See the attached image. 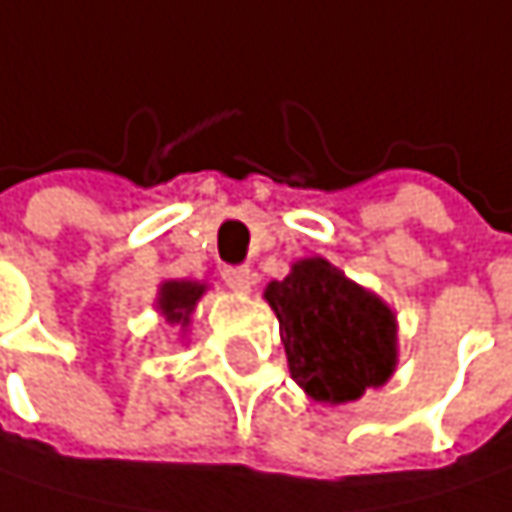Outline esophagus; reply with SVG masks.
<instances>
[{
  "label": "esophagus",
  "instance_id": "esophagus-1",
  "mask_svg": "<svg viewBox=\"0 0 512 512\" xmlns=\"http://www.w3.org/2000/svg\"><path fill=\"white\" fill-rule=\"evenodd\" d=\"M252 269L249 266H225L222 269V281L234 290V293H249L252 290Z\"/></svg>",
  "mask_w": 512,
  "mask_h": 512
}]
</instances>
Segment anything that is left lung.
<instances>
[{
    "label": "left lung",
    "mask_w": 512,
    "mask_h": 512,
    "mask_svg": "<svg viewBox=\"0 0 512 512\" xmlns=\"http://www.w3.org/2000/svg\"><path fill=\"white\" fill-rule=\"evenodd\" d=\"M263 299L278 316L290 375L313 401L346 404L390 381L398 363L395 313L325 257L296 260Z\"/></svg>",
    "instance_id": "obj_1"
}]
</instances>
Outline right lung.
<instances>
[{"label":"right lung","mask_w":512,"mask_h":512,"mask_svg":"<svg viewBox=\"0 0 512 512\" xmlns=\"http://www.w3.org/2000/svg\"><path fill=\"white\" fill-rule=\"evenodd\" d=\"M205 290H208V284H202V281H163L158 290V310L166 316V322L187 331L190 316H193L199 299L205 296Z\"/></svg>","instance_id":"right-lung-1"}]
</instances>
